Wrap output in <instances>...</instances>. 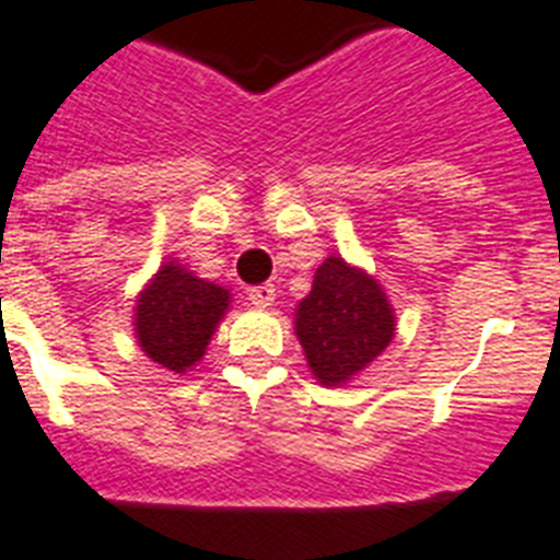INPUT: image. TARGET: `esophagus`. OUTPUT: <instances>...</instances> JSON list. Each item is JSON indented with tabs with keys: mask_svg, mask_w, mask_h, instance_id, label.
Masks as SVG:
<instances>
[{
	"mask_svg": "<svg viewBox=\"0 0 560 560\" xmlns=\"http://www.w3.org/2000/svg\"><path fill=\"white\" fill-rule=\"evenodd\" d=\"M246 296H249L255 307H270L276 302V288L272 284H258V288H249Z\"/></svg>",
	"mask_w": 560,
	"mask_h": 560,
	"instance_id": "esophagus-1",
	"label": "esophagus"
}]
</instances>
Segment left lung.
Here are the masks:
<instances>
[{
    "mask_svg": "<svg viewBox=\"0 0 560 560\" xmlns=\"http://www.w3.org/2000/svg\"><path fill=\"white\" fill-rule=\"evenodd\" d=\"M299 346L316 383L346 386L369 369L395 337V307L372 272L328 255L293 314Z\"/></svg>",
    "mask_w": 560,
    "mask_h": 560,
    "instance_id": "1",
    "label": "left lung"
}]
</instances>
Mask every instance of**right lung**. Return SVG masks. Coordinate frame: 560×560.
Listing matches in <instances>:
<instances>
[{"label": "right lung", "instance_id": "1", "mask_svg": "<svg viewBox=\"0 0 560 560\" xmlns=\"http://www.w3.org/2000/svg\"><path fill=\"white\" fill-rule=\"evenodd\" d=\"M232 293L200 279L171 258L136 296L133 331L139 349L174 374L191 372L209 349Z\"/></svg>", "mask_w": 560, "mask_h": 560}]
</instances>
